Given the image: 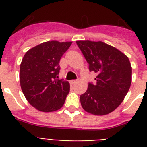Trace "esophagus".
Here are the masks:
<instances>
[{
    "instance_id": "1",
    "label": "esophagus",
    "mask_w": 147,
    "mask_h": 147,
    "mask_svg": "<svg viewBox=\"0 0 147 147\" xmlns=\"http://www.w3.org/2000/svg\"><path fill=\"white\" fill-rule=\"evenodd\" d=\"M77 82H78L77 80H71V81H70V83H71V85H74V84H76Z\"/></svg>"
}]
</instances>
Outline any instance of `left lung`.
I'll return each instance as SVG.
<instances>
[{"mask_svg": "<svg viewBox=\"0 0 147 147\" xmlns=\"http://www.w3.org/2000/svg\"><path fill=\"white\" fill-rule=\"evenodd\" d=\"M76 43L89 64V71L97 74L96 84L88 83L87 91L80 95L81 105L90 114H109L121 105L130 89V60L121 51L100 41Z\"/></svg>", "mask_w": 147, "mask_h": 147, "instance_id": "8db88e82", "label": "left lung"}]
</instances>
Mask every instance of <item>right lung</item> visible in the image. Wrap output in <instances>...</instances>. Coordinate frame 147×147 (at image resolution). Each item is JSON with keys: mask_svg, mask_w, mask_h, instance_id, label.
I'll return each mask as SVG.
<instances>
[{"mask_svg": "<svg viewBox=\"0 0 147 147\" xmlns=\"http://www.w3.org/2000/svg\"><path fill=\"white\" fill-rule=\"evenodd\" d=\"M71 42L48 41L28 50L20 68V82L24 96L33 107L43 112L63 106L70 90L69 82L58 79L59 61Z\"/></svg>", "mask_w": 147, "mask_h": 147, "instance_id": "1", "label": "right lung"}]
</instances>
